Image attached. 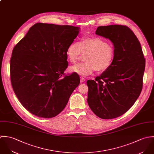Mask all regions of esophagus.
Here are the masks:
<instances>
[{
    "label": "esophagus",
    "instance_id": "esophagus-1",
    "mask_svg": "<svg viewBox=\"0 0 154 154\" xmlns=\"http://www.w3.org/2000/svg\"><path fill=\"white\" fill-rule=\"evenodd\" d=\"M86 81V79L83 77H82L81 78H80V82L81 83H83V82H85Z\"/></svg>",
    "mask_w": 154,
    "mask_h": 154
}]
</instances>
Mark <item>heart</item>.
Listing matches in <instances>:
<instances>
[{"label":"heart","instance_id":"obj_1","mask_svg":"<svg viewBox=\"0 0 154 154\" xmlns=\"http://www.w3.org/2000/svg\"><path fill=\"white\" fill-rule=\"evenodd\" d=\"M83 54H87L83 63H77L69 70L86 76L96 69L102 72L109 69L115 58L114 48L100 37H86L80 42H72L66 48V56L69 62L75 63Z\"/></svg>","mask_w":154,"mask_h":154}]
</instances>
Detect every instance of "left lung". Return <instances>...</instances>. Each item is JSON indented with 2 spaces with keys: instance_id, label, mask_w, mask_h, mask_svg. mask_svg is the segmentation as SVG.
<instances>
[{
  "instance_id": "8db88e82",
  "label": "left lung",
  "mask_w": 154,
  "mask_h": 154,
  "mask_svg": "<svg viewBox=\"0 0 154 154\" xmlns=\"http://www.w3.org/2000/svg\"><path fill=\"white\" fill-rule=\"evenodd\" d=\"M95 33L112 42L115 58L109 69L94 80L87 81L88 103L99 118L112 119L126 112L139 97L145 59L139 40L128 27L100 26Z\"/></svg>"
}]
</instances>
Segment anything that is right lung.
<instances>
[{"label": "right lung", "instance_id": "obj_1", "mask_svg": "<svg viewBox=\"0 0 154 154\" xmlns=\"http://www.w3.org/2000/svg\"><path fill=\"white\" fill-rule=\"evenodd\" d=\"M79 33L77 27L36 23L14 48L11 85L32 114L45 119L57 116L79 85L77 73L64 74L68 65L66 48Z\"/></svg>", "mask_w": 154, "mask_h": 154}]
</instances>
